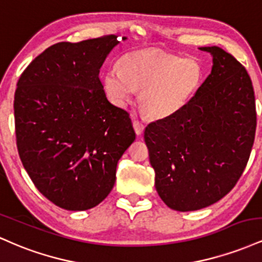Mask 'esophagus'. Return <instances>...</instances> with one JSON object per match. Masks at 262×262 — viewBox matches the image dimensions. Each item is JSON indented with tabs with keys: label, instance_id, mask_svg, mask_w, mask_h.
Returning a JSON list of instances; mask_svg holds the SVG:
<instances>
[{
	"label": "esophagus",
	"instance_id": "obj_1",
	"mask_svg": "<svg viewBox=\"0 0 262 262\" xmlns=\"http://www.w3.org/2000/svg\"><path fill=\"white\" fill-rule=\"evenodd\" d=\"M133 128L138 135H140L144 132V124L138 119H133Z\"/></svg>",
	"mask_w": 262,
	"mask_h": 262
}]
</instances>
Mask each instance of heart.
I'll return each instance as SVG.
<instances>
[{
	"mask_svg": "<svg viewBox=\"0 0 262 262\" xmlns=\"http://www.w3.org/2000/svg\"><path fill=\"white\" fill-rule=\"evenodd\" d=\"M203 81V70L194 59H182L159 49L125 54L121 68L111 66L103 74V90L118 107L127 106L135 91L146 117L164 119L179 113Z\"/></svg>",
	"mask_w": 262,
	"mask_h": 262,
	"instance_id": "obj_1",
	"label": "heart"
}]
</instances>
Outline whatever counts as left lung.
<instances>
[{"instance_id":"obj_1","label":"left lung","mask_w":262,"mask_h":262,"mask_svg":"<svg viewBox=\"0 0 262 262\" xmlns=\"http://www.w3.org/2000/svg\"><path fill=\"white\" fill-rule=\"evenodd\" d=\"M212 55V71L179 113L150 123L144 132L155 171V188L179 212L218 202L242 176L256 130L250 76L219 47H202Z\"/></svg>"}]
</instances>
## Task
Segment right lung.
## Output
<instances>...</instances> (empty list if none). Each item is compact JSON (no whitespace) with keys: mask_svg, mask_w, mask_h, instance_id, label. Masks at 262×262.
<instances>
[{"mask_svg":"<svg viewBox=\"0 0 262 262\" xmlns=\"http://www.w3.org/2000/svg\"><path fill=\"white\" fill-rule=\"evenodd\" d=\"M118 43L117 35H104L54 44L17 82L18 154L35 187L60 208L100 204L112 191L118 160L135 140L129 113L107 100L98 77Z\"/></svg>","mask_w":262,"mask_h":262,"instance_id":"1","label":"right lung"}]
</instances>
